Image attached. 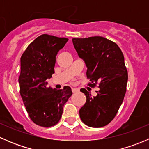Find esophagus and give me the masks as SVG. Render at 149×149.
Instances as JSON below:
<instances>
[{"instance_id": "1", "label": "esophagus", "mask_w": 149, "mask_h": 149, "mask_svg": "<svg viewBox=\"0 0 149 149\" xmlns=\"http://www.w3.org/2000/svg\"><path fill=\"white\" fill-rule=\"evenodd\" d=\"M79 88H72V91H73V93H76V92H78V91H79Z\"/></svg>"}]
</instances>
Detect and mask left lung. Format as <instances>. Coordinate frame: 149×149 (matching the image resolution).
I'll return each mask as SVG.
<instances>
[{
	"label": "left lung",
	"instance_id": "1",
	"mask_svg": "<svg viewBox=\"0 0 149 149\" xmlns=\"http://www.w3.org/2000/svg\"><path fill=\"white\" fill-rule=\"evenodd\" d=\"M72 41L79 58L85 63L91 86L100 85L96 97H91L85 88L80 90L86 101L79 115L89 127H103L114 119L124 100L127 82L124 56L116 43L100 36L73 38Z\"/></svg>",
	"mask_w": 149,
	"mask_h": 149
}]
</instances>
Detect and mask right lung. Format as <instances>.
<instances>
[{
  "label": "right lung",
  "instance_id": "add662e5",
  "mask_svg": "<svg viewBox=\"0 0 149 149\" xmlns=\"http://www.w3.org/2000/svg\"><path fill=\"white\" fill-rule=\"evenodd\" d=\"M68 40L42 34L27 47L21 58L20 94L29 116L42 127H51L59 122L64 104L72 95L70 86L55 89L47 86L46 81L55 73L56 55Z\"/></svg>",
  "mask_w": 149,
  "mask_h": 149
}]
</instances>
